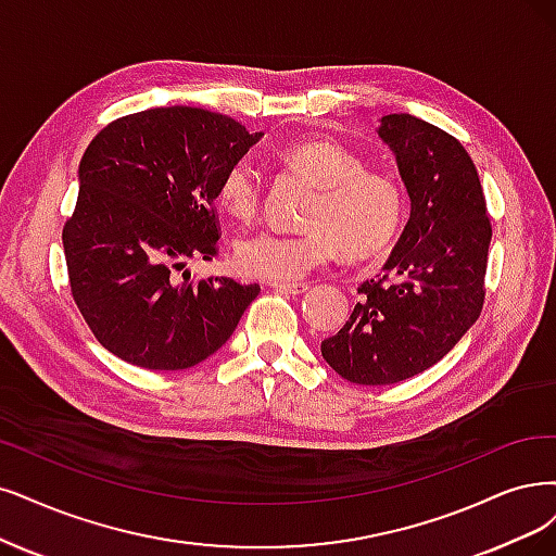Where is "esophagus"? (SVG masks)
I'll use <instances>...</instances> for the list:
<instances>
[{"label":"esophagus","instance_id":"34e87169","mask_svg":"<svg viewBox=\"0 0 556 556\" xmlns=\"http://www.w3.org/2000/svg\"><path fill=\"white\" fill-rule=\"evenodd\" d=\"M270 289L279 291V293H289V295H302L309 291V283H302V281H295V283H289V281H273Z\"/></svg>","mask_w":556,"mask_h":556}]
</instances>
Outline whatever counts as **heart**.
Instances as JSON below:
<instances>
[{
    "instance_id": "obj_1",
    "label": "heart",
    "mask_w": 556,
    "mask_h": 556,
    "mask_svg": "<svg viewBox=\"0 0 556 556\" xmlns=\"http://www.w3.org/2000/svg\"><path fill=\"white\" fill-rule=\"evenodd\" d=\"M286 167L309 178L318 192L304 215L300 233L258 231L236 244V265L247 277L293 281L327 265L339 252L351 261L374 258L394 244L407 213L401 180L378 169L339 141L302 139L279 153ZM261 174L240 157L217 182L224 213L250 222L261 208Z\"/></svg>"
}]
</instances>
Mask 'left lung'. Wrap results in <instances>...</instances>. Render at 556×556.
<instances>
[{"mask_svg": "<svg viewBox=\"0 0 556 556\" xmlns=\"http://www.w3.org/2000/svg\"><path fill=\"white\" fill-rule=\"evenodd\" d=\"M396 155L409 219L380 279L359 286L325 362L355 384H394L438 364L477 323L485 298L492 226L475 162L463 143L413 114L380 118Z\"/></svg>", "mask_w": 556, "mask_h": 556, "instance_id": "8db88e82", "label": "left lung"}]
</instances>
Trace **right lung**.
I'll use <instances>...</instances> for the list:
<instances>
[{"mask_svg": "<svg viewBox=\"0 0 556 556\" xmlns=\"http://www.w3.org/2000/svg\"><path fill=\"white\" fill-rule=\"evenodd\" d=\"M258 139L231 116L182 105L116 118L91 139L61 238L77 309L123 362L190 368L229 341L261 293L185 270L217 254V182Z\"/></svg>", "mask_w": 556, "mask_h": 556, "instance_id": "obj_1", "label": "right lung"}]
</instances>
